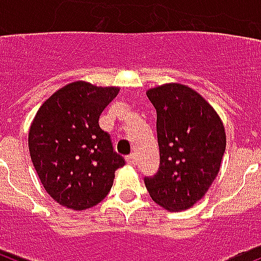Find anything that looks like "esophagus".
Instances as JSON below:
<instances>
[{"instance_id": "34e87169", "label": "esophagus", "mask_w": 261, "mask_h": 261, "mask_svg": "<svg viewBox=\"0 0 261 261\" xmlns=\"http://www.w3.org/2000/svg\"><path fill=\"white\" fill-rule=\"evenodd\" d=\"M126 161H127V164H130V165H135V164H137V155H135L134 153L130 155H127Z\"/></svg>"}]
</instances>
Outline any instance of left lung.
I'll return each instance as SVG.
<instances>
[{
	"instance_id": "left-lung-1",
	"label": "left lung",
	"mask_w": 261,
	"mask_h": 261,
	"mask_svg": "<svg viewBox=\"0 0 261 261\" xmlns=\"http://www.w3.org/2000/svg\"><path fill=\"white\" fill-rule=\"evenodd\" d=\"M157 111L160 169L145 177L150 198L168 211L188 210L206 195L226 149L223 123L196 90L178 83L146 90Z\"/></svg>"
}]
</instances>
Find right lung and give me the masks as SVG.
<instances>
[{
	"instance_id": "obj_1",
	"label": "right lung",
	"mask_w": 261,
	"mask_h": 261,
	"mask_svg": "<svg viewBox=\"0 0 261 261\" xmlns=\"http://www.w3.org/2000/svg\"><path fill=\"white\" fill-rule=\"evenodd\" d=\"M119 90L74 81L51 94L35 115L28 133L31 160L46 192L61 206L75 211L96 206L124 165L98 126Z\"/></svg>"
}]
</instances>
